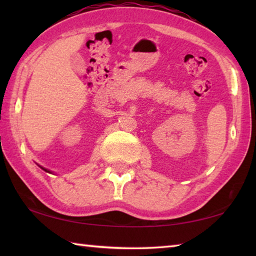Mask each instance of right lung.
<instances>
[{"instance_id": "add662e5", "label": "right lung", "mask_w": 256, "mask_h": 256, "mask_svg": "<svg viewBox=\"0 0 256 256\" xmlns=\"http://www.w3.org/2000/svg\"><path fill=\"white\" fill-rule=\"evenodd\" d=\"M38 166H40V164H38ZM42 170H45V172H50V170H46V168H44V167H42V166H40Z\"/></svg>"}]
</instances>
